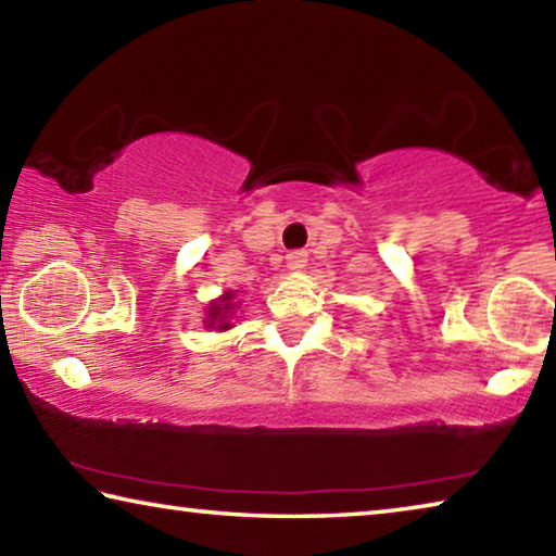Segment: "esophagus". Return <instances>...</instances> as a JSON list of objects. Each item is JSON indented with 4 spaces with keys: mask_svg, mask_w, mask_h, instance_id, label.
<instances>
[{
    "mask_svg": "<svg viewBox=\"0 0 556 556\" xmlns=\"http://www.w3.org/2000/svg\"><path fill=\"white\" fill-rule=\"evenodd\" d=\"M306 262H308V255L304 250H294V252H289V255H287V267L291 271H304Z\"/></svg>",
    "mask_w": 556,
    "mask_h": 556,
    "instance_id": "esophagus-1",
    "label": "esophagus"
}]
</instances>
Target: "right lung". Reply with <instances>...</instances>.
I'll return each instance as SVG.
<instances>
[{
  "label": "right lung",
  "instance_id": "1",
  "mask_svg": "<svg viewBox=\"0 0 556 556\" xmlns=\"http://www.w3.org/2000/svg\"><path fill=\"white\" fill-rule=\"evenodd\" d=\"M232 299H235L232 291H225V294L218 301H213V304L208 306V318H205V326L215 328V331H228V328H230L228 316L235 308Z\"/></svg>",
  "mask_w": 556,
  "mask_h": 556
}]
</instances>
